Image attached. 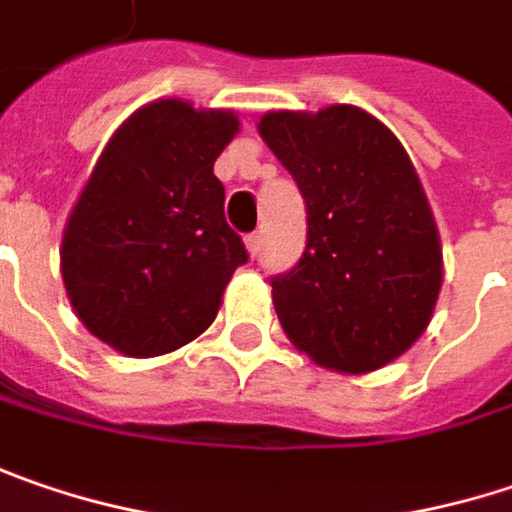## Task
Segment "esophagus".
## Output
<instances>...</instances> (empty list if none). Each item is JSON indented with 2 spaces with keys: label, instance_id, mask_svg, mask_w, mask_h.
I'll use <instances>...</instances> for the list:
<instances>
[{
  "label": "esophagus",
  "instance_id": "esophagus-1",
  "mask_svg": "<svg viewBox=\"0 0 512 512\" xmlns=\"http://www.w3.org/2000/svg\"><path fill=\"white\" fill-rule=\"evenodd\" d=\"M260 246H263V240H260V234H249V237H246V249H249V255L252 257H257L260 255Z\"/></svg>",
  "mask_w": 512,
  "mask_h": 512
}]
</instances>
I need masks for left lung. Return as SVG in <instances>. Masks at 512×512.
Returning <instances> with one entry per match:
<instances>
[{"mask_svg": "<svg viewBox=\"0 0 512 512\" xmlns=\"http://www.w3.org/2000/svg\"><path fill=\"white\" fill-rule=\"evenodd\" d=\"M257 130L307 205V249L272 278L286 339L339 374L394 362L429 327L443 281L435 217L406 147L347 104L266 112Z\"/></svg>", "mask_w": 512, "mask_h": 512, "instance_id": "left-lung-1", "label": "left lung"}]
</instances>
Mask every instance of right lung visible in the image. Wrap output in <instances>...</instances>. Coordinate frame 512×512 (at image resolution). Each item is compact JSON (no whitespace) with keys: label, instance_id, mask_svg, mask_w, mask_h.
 Wrapping results in <instances>:
<instances>
[{"label":"right lung","instance_id":"1","mask_svg":"<svg viewBox=\"0 0 512 512\" xmlns=\"http://www.w3.org/2000/svg\"><path fill=\"white\" fill-rule=\"evenodd\" d=\"M237 130L231 109L153 101L115 130L77 196L63 284L86 330L118 353L162 356L194 342L249 260L214 176Z\"/></svg>","mask_w":512,"mask_h":512}]
</instances>
